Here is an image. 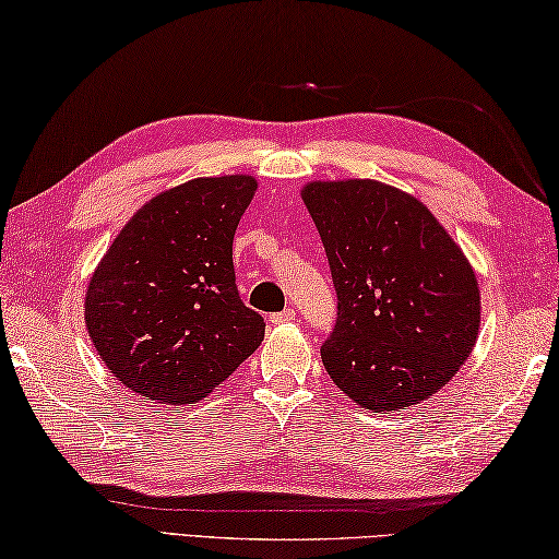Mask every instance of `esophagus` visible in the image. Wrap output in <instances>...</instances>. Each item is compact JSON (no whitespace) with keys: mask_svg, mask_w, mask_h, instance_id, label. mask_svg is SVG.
<instances>
[{"mask_svg":"<svg viewBox=\"0 0 559 559\" xmlns=\"http://www.w3.org/2000/svg\"><path fill=\"white\" fill-rule=\"evenodd\" d=\"M292 319H294V309H292V307L284 309V311H277V313H270V323H275V325L287 323V321H292Z\"/></svg>","mask_w":559,"mask_h":559,"instance_id":"1","label":"esophagus"}]
</instances>
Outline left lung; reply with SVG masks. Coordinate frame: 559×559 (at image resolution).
<instances>
[{"label": "left lung", "mask_w": 559, "mask_h": 559, "mask_svg": "<svg viewBox=\"0 0 559 559\" xmlns=\"http://www.w3.org/2000/svg\"><path fill=\"white\" fill-rule=\"evenodd\" d=\"M323 240L338 316L325 372L370 411L418 404L445 386L479 333V289L436 216L382 182L304 187Z\"/></svg>", "instance_id": "8db88e82"}]
</instances>
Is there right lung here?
<instances>
[{
  "label": "right lung",
  "mask_w": 559,
  "mask_h": 559,
  "mask_svg": "<svg viewBox=\"0 0 559 559\" xmlns=\"http://www.w3.org/2000/svg\"><path fill=\"white\" fill-rule=\"evenodd\" d=\"M258 182L199 177L151 199L92 275L84 319L104 365L167 404L206 396L265 335L236 287L234 236Z\"/></svg>",
  "instance_id": "right-lung-1"
}]
</instances>
